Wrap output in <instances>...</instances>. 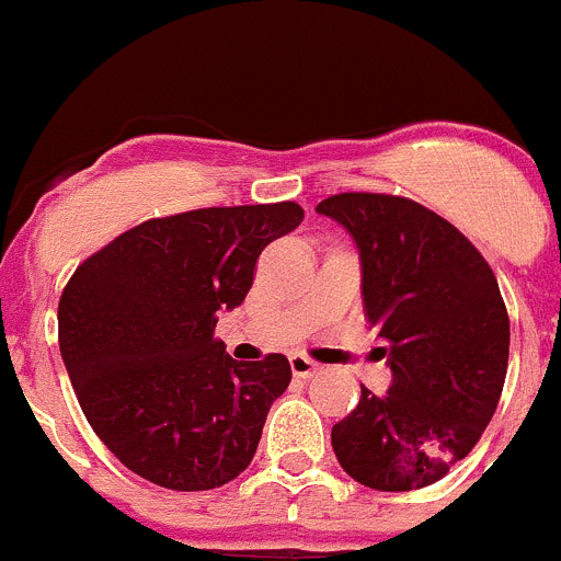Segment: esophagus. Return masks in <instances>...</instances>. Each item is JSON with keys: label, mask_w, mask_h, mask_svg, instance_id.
Masks as SVG:
<instances>
[{"label": "esophagus", "mask_w": 561, "mask_h": 561, "mask_svg": "<svg viewBox=\"0 0 561 561\" xmlns=\"http://www.w3.org/2000/svg\"><path fill=\"white\" fill-rule=\"evenodd\" d=\"M290 369H293V375H296V378H312V375L320 369V364L312 362L309 356H304V353H293Z\"/></svg>", "instance_id": "34e87169"}]
</instances>
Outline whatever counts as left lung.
I'll use <instances>...</instances> for the list:
<instances>
[{
  "mask_svg": "<svg viewBox=\"0 0 561 561\" xmlns=\"http://www.w3.org/2000/svg\"><path fill=\"white\" fill-rule=\"evenodd\" d=\"M362 257L369 325L389 342L391 386L331 427L342 469L375 491L447 477L485 433L502 397L510 318L488 260L455 225L413 199L347 192L318 205Z\"/></svg>",
  "mask_w": 561,
  "mask_h": 561,
  "instance_id": "obj_1",
  "label": "left lung"
}]
</instances>
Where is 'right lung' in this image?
I'll list each match as a JSON object with an SVG mask.
<instances>
[{"mask_svg":"<svg viewBox=\"0 0 561 561\" xmlns=\"http://www.w3.org/2000/svg\"><path fill=\"white\" fill-rule=\"evenodd\" d=\"M301 219L296 203L186 210L136 225L73 271L59 353L87 422L125 469L210 491L252 463L290 362H236L214 329L247 298L260 252Z\"/></svg>","mask_w":561,"mask_h":561,"instance_id":"add662e5","label":"right lung"}]
</instances>
